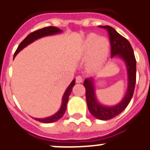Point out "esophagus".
<instances>
[{
	"label": "esophagus",
	"mask_w": 150,
	"mask_h": 150,
	"mask_svg": "<svg viewBox=\"0 0 150 150\" xmlns=\"http://www.w3.org/2000/svg\"><path fill=\"white\" fill-rule=\"evenodd\" d=\"M83 81V79L81 76H77L76 78V83H81Z\"/></svg>",
	"instance_id": "obj_1"
}]
</instances>
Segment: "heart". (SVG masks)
Instances as JSON below:
<instances>
[{"label": "heart", "mask_w": 150, "mask_h": 150, "mask_svg": "<svg viewBox=\"0 0 150 150\" xmlns=\"http://www.w3.org/2000/svg\"><path fill=\"white\" fill-rule=\"evenodd\" d=\"M84 54L90 57V63L100 67L107 60L109 52V41L106 37L98 36L95 33L89 34L84 43Z\"/></svg>", "instance_id": "obj_1"}]
</instances>
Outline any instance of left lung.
<instances>
[{
  "mask_svg": "<svg viewBox=\"0 0 150 150\" xmlns=\"http://www.w3.org/2000/svg\"><path fill=\"white\" fill-rule=\"evenodd\" d=\"M107 30L111 43V57H118L125 63L127 73V88L122 100L115 106H105L97 99L93 77L85 79L84 86L86 90V101L93 116L101 120H108L121 113L130 103L135 89L136 79V61L130 42L109 25L100 26Z\"/></svg>",
  "mask_w": 150,
  "mask_h": 150,
  "instance_id": "1",
  "label": "left lung"
}]
</instances>
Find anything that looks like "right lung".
<instances>
[{"label": "right lung", "mask_w": 150, "mask_h": 150, "mask_svg": "<svg viewBox=\"0 0 150 150\" xmlns=\"http://www.w3.org/2000/svg\"><path fill=\"white\" fill-rule=\"evenodd\" d=\"M62 32H63L62 30L59 29V28H56V27L50 26L46 27V28H42V29H39L38 30L31 33H30L29 35H28L21 43H20L19 47H17V50H16L15 53H14V58L21 50H23L25 47H26L27 46L30 44L31 43H33V41H35V40L39 39V38L44 36H48V35H55V34L60 33ZM75 79H74L73 81H71V83L69 84V87H67L66 91H65L63 96V98H62L61 106H60L58 112H56L54 115H52V116L50 117H47L45 118H34V119H35V120L38 121V122H43V123H51V122H56V121L59 120L60 118H62V117L63 116V115H64L65 112H66V107H67V103L68 101H69V96L71 95L73 87L75 85Z\"/></svg>", "instance_id": "add662e5"}]
</instances>
